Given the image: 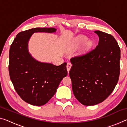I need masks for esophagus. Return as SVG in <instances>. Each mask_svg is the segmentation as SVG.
<instances>
[{"label": "esophagus", "mask_w": 127, "mask_h": 127, "mask_svg": "<svg viewBox=\"0 0 127 127\" xmlns=\"http://www.w3.org/2000/svg\"><path fill=\"white\" fill-rule=\"evenodd\" d=\"M72 66V64L71 63H68L67 65H66V69H67L68 72H69V70L70 69V68H71Z\"/></svg>", "instance_id": "obj_1"}]
</instances>
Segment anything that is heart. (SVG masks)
Instances as JSON below:
<instances>
[{"instance_id":"heart-1","label":"heart","mask_w":127,"mask_h":127,"mask_svg":"<svg viewBox=\"0 0 127 127\" xmlns=\"http://www.w3.org/2000/svg\"><path fill=\"white\" fill-rule=\"evenodd\" d=\"M83 44L80 50V54L84 55L86 54L92 46V41L91 40L87 39V37L84 35H79L73 40L70 44L69 50H74Z\"/></svg>"}]
</instances>
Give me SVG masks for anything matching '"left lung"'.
Here are the masks:
<instances>
[{"mask_svg":"<svg viewBox=\"0 0 127 127\" xmlns=\"http://www.w3.org/2000/svg\"><path fill=\"white\" fill-rule=\"evenodd\" d=\"M94 32L99 37L96 48L70 59L73 92L86 106L104 101L113 91L120 73V50L117 41L110 34L98 30Z\"/></svg>","mask_w":127,"mask_h":127,"instance_id":"left-lung-1","label":"left lung"}]
</instances>
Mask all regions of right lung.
Wrapping results in <instances>:
<instances>
[{
  "instance_id": "right-lung-1",
  "label": "right lung",
  "mask_w": 127,
  "mask_h": 127,
  "mask_svg": "<svg viewBox=\"0 0 127 127\" xmlns=\"http://www.w3.org/2000/svg\"><path fill=\"white\" fill-rule=\"evenodd\" d=\"M55 28H33L19 33L9 50V76L17 94L29 104L42 106L54 95L67 76L66 63L56 66L37 61L30 54L28 42L35 32L54 33Z\"/></svg>"
}]
</instances>
